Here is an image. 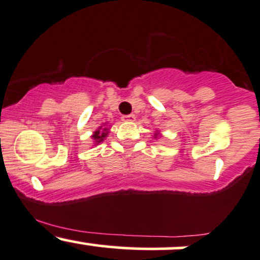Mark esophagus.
<instances>
[{"label":"esophagus","instance_id":"esophagus-1","mask_svg":"<svg viewBox=\"0 0 260 260\" xmlns=\"http://www.w3.org/2000/svg\"><path fill=\"white\" fill-rule=\"evenodd\" d=\"M135 115L134 114H129V115H123L121 117V120L123 121H135Z\"/></svg>","mask_w":260,"mask_h":260}]
</instances>
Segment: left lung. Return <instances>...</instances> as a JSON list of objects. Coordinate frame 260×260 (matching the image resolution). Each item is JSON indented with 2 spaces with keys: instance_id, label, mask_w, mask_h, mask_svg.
Listing matches in <instances>:
<instances>
[{
  "instance_id": "obj_1",
  "label": "left lung",
  "mask_w": 260,
  "mask_h": 260,
  "mask_svg": "<svg viewBox=\"0 0 260 260\" xmlns=\"http://www.w3.org/2000/svg\"><path fill=\"white\" fill-rule=\"evenodd\" d=\"M153 137H154V140H157L158 139V137H160V133H159V131H155V133L153 134Z\"/></svg>"
}]
</instances>
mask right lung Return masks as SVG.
Instances as JSON below:
<instances>
[{
	"label": "right lung",
	"mask_w": 260,
	"mask_h": 260,
	"mask_svg": "<svg viewBox=\"0 0 260 260\" xmlns=\"http://www.w3.org/2000/svg\"><path fill=\"white\" fill-rule=\"evenodd\" d=\"M108 133H109V127L107 126L106 124H103L102 126H100L96 131H93L92 136H91V139H92L93 141V146H97L100 145L101 142H103V140L108 136Z\"/></svg>",
	"instance_id": "right-lung-1"
}]
</instances>
